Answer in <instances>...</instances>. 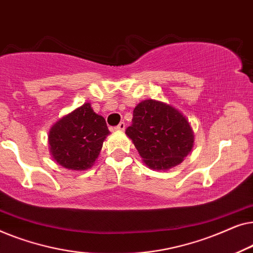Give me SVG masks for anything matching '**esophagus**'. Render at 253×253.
<instances>
[{
    "label": "esophagus",
    "mask_w": 253,
    "mask_h": 253,
    "mask_svg": "<svg viewBox=\"0 0 253 253\" xmlns=\"http://www.w3.org/2000/svg\"><path fill=\"white\" fill-rule=\"evenodd\" d=\"M115 130L116 131H124L126 130V123L124 122H121L119 126H117L116 127H115Z\"/></svg>",
    "instance_id": "1"
}]
</instances>
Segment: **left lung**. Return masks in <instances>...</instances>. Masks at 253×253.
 Masks as SVG:
<instances>
[{"mask_svg": "<svg viewBox=\"0 0 253 253\" xmlns=\"http://www.w3.org/2000/svg\"><path fill=\"white\" fill-rule=\"evenodd\" d=\"M126 133L144 164L153 170H168L178 166L195 143V132L183 113L153 99L138 103Z\"/></svg>", "mask_w": 253, "mask_h": 253, "instance_id": "8db88e82", "label": "left lung"}]
</instances>
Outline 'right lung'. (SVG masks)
Returning <instances> with one entry per match:
<instances>
[{
  "label": "right lung",
  "instance_id": "right-lung-1",
  "mask_svg": "<svg viewBox=\"0 0 253 253\" xmlns=\"http://www.w3.org/2000/svg\"><path fill=\"white\" fill-rule=\"evenodd\" d=\"M110 132L106 121L85 102L61 117L48 133L49 152L54 161L69 170L89 169L98 159Z\"/></svg>",
  "mask_w": 253,
  "mask_h": 253
}]
</instances>
